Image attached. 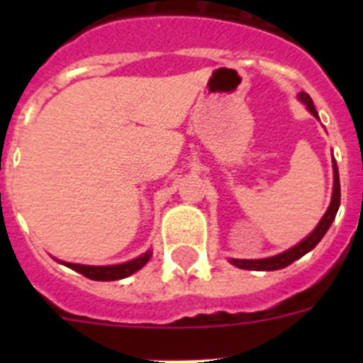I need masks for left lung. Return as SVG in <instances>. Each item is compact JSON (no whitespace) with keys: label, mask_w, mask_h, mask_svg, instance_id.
<instances>
[{"label":"left lung","mask_w":363,"mask_h":363,"mask_svg":"<svg viewBox=\"0 0 363 363\" xmlns=\"http://www.w3.org/2000/svg\"><path fill=\"white\" fill-rule=\"evenodd\" d=\"M298 99H300L301 104L306 105L307 111L313 114L316 120L318 118V112L314 108L313 99L307 92H300L298 94ZM340 207V174H338V165H336V160L333 158V196H331V203L327 207L325 214L322 216V220L318 221V225L314 227L309 234H307L306 238L298 242L296 245L287 249V251L280 252L277 256H269V258H259V259H236V258H229L230 264L234 267L240 269H249V271H278V269H284L287 265H291L293 262H296L298 258H301L303 255H307L309 251H313L314 247L318 245L320 240L325 236V233L329 230L331 223L335 221L336 213H338Z\"/></svg>","instance_id":"1"}]
</instances>
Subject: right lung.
<instances>
[{
	"label": "right lung",
	"mask_w": 363,
	"mask_h": 363,
	"mask_svg": "<svg viewBox=\"0 0 363 363\" xmlns=\"http://www.w3.org/2000/svg\"><path fill=\"white\" fill-rule=\"evenodd\" d=\"M152 256V251H147L143 255H140L138 258L129 259V262H125V264H116V265H83V264H69V262H62V259H57L60 264L67 265L72 271L79 272L89 280H96V281H114V280H121V278H127L130 274H134L136 271L143 267Z\"/></svg>",
	"instance_id": "right-lung-1"
}]
</instances>
